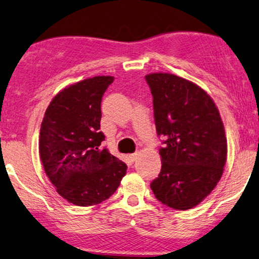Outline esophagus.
<instances>
[{
    "label": "esophagus",
    "instance_id": "obj_1",
    "mask_svg": "<svg viewBox=\"0 0 259 259\" xmlns=\"http://www.w3.org/2000/svg\"><path fill=\"white\" fill-rule=\"evenodd\" d=\"M137 157H138V152H134V154H131L130 156H128V158L132 160V162H134L135 159H137Z\"/></svg>",
    "mask_w": 259,
    "mask_h": 259
}]
</instances>
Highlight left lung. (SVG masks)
<instances>
[{"mask_svg": "<svg viewBox=\"0 0 259 259\" xmlns=\"http://www.w3.org/2000/svg\"><path fill=\"white\" fill-rule=\"evenodd\" d=\"M156 132L163 137L156 198L176 210L196 206L212 192L226 163L225 130L213 100L197 84L169 73L146 75Z\"/></svg>", "mask_w": 259, "mask_h": 259, "instance_id": "1", "label": "left lung"}]
</instances>
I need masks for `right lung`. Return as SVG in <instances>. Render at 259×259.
Instances as JSON below:
<instances>
[{"mask_svg":"<svg viewBox=\"0 0 259 259\" xmlns=\"http://www.w3.org/2000/svg\"><path fill=\"white\" fill-rule=\"evenodd\" d=\"M113 77L84 79L54 97L41 124L39 152L46 175L66 201L95 205L119 187L127 165L101 149V102Z\"/></svg>","mask_w":259,"mask_h":259,"instance_id":"right-lung-1","label":"right lung"}]
</instances>
